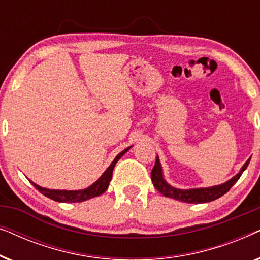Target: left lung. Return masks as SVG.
I'll return each instance as SVG.
<instances>
[{
    "label": "left lung",
    "mask_w": 260,
    "mask_h": 260,
    "mask_svg": "<svg viewBox=\"0 0 260 260\" xmlns=\"http://www.w3.org/2000/svg\"><path fill=\"white\" fill-rule=\"evenodd\" d=\"M248 158L245 165L241 167L239 173L237 175H234L232 179L226 181L221 184H216V186L212 187H205V188H190V189H180V188H175L167 182L163 177V170L162 166L159 163L158 155L156 157V162L154 168L151 170V181L154 183V187L157 189L162 195H165L167 198L175 199V200L187 202V204H204V202H211L214 201L220 197H222L223 194H226L229 191L234 183L239 180L241 174L244 173V170L247 168L248 163H250Z\"/></svg>",
    "instance_id": "1"
}]
</instances>
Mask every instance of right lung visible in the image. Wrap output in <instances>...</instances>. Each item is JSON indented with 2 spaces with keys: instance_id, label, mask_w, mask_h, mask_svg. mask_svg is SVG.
<instances>
[{
  "instance_id": "right-lung-1",
  "label": "right lung",
  "mask_w": 260,
  "mask_h": 260,
  "mask_svg": "<svg viewBox=\"0 0 260 260\" xmlns=\"http://www.w3.org/2000/svg\"><path fill=\"white\" fill-rule=\"evenodd\" d=\"M131 147L124 149L123 151H120L118 155L116 156V158L113 159L111 165L109 166V168L102 174V176L95 181L94 183H92L90 187L85 188V189L79 190H60V189H48V188H44L39 184L34 183L33 181H30L31 184L40 191L41 194H44L45 197H47L52 200L58 201V202H83L86 200H90L92 198L99 197L103 193H105V190L108 189L110 181L112 179V172L115 168L116 163L118 162V159L129 150Z\"/></svg>"
}]
</instances>
